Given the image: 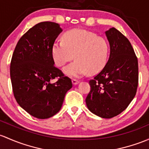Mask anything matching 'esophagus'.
<instances>
[{"instance_id":"1","label":"esophagus","mask_w":149,"mask_h":149,"mask_svg":"<svg viewBox=\"0 0 149 149\" xmlns=\"http://www.w3.org/2000/svg\"><path fill=\"white\" fill-rule=\"evenodd\" d=\"M72 83H73V85H77L79 83V81L76 79H72Z\"/></svg>"}]
</instances>
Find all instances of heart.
<instances>
[{
    "label": "heart",
    "instance_id": "1",
    "mask_svg": "<svg viewBox=\"0 0 149 149\" xmlns=\"http://www.w3.org/2000/svg\"><path fill=\"white\" fill-rule=\"evenodd\" d=\"M52 47V56L58 66H63L73 58L76 60L63 68L65 75L79 78L88 72L95 74L108 61L109 45L104 38L83 29H74L64 34Z\"/></svg>",
    "mask_w": 149,
    "mask_h": 149
}]
</instances>
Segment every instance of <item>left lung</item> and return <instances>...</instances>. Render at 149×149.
<instances>
[{"mask_svg":"<svg viewBox=\"0 0 149 149\" xmlns=\"http://www.w3.org/2000/svg\"><path fill=\"white\" fill-rule=\"evenodd\" d=\"M105 33L110 45V56L101 71L89 81L91 91L86 103L95 115L111 118L123 111L135 97L139 66L127 38L115 28Z\"/></svg>","mask_w":149,"mask_h":149,"instance_id":"1","label":"left lung"}]
</instances>
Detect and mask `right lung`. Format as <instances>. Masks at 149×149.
Instances as JSON below:
<instances>
[{
	"label": "right lung",
	"instance_id": "add662e5",
	"mask_svg": "<svg viewBox=\"0 0 149 149\" xmlns=\"http://www.w3.org/2000/svg\"><path fill=\"white\" fill-rule=\"evenodd\" d=\"M62 31L58 23H38L20 38L13 54L10 74L14 97L22 109L39 119L57 113L73 86L54 66L52 47ZM56 77L57 81L51 83Z\"/></svg>",
	"mask_w": 149,
	"mask_h": 149
}]
</instances>
